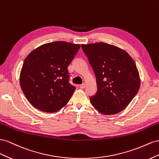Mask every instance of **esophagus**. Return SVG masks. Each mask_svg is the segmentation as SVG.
Instances as JSON below:
<instances>
[{"label":"esophagus","instance_id":"obj_1","mask_svg":"<svg viewBox=\"0 0 159 159\" xmlns=\"http://www.w3.org/2000/svg\"><path fill=\"white\" fill-rule=\"evenodd\" d=\"M80 89H84L85 87H86V84L85 83H83V84H80Z\"/></svg>","mask_w":159,"mask_h":159}]
</instances>
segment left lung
<instances>
[{"label": "left lung", "instance_id": "left-lung-1", "mask_svg": "<svg viewBox=\"0 0 159 159\" xmlns=\"http://www.w3.org/2000/svg\"><path fill=\"white\" fill-rule=\"evenodd\" d=\"M96 76L97 91L90 97L92 105L104 115H115L129 105L140 88V77L129 54L104 43L82 44Z\"/></svg>", "mask_w": 159, "mask_h": 159}]
</instances>
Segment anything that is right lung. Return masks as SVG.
<instances>
[{
	"label": "right lung",
	"instance_id": "obj_1",
	"mask_svg": "<svg viewBox=\"0 0 159 159\" xmlns=\"http://www.w3.org/2000/svg\"><path fill=\"white\" fill-rule=\"evenodd\" d=\"M80 47V44L57 41L41 45L26 57L20 84L32 105L54 112L66 105L76 89L69 82L68 66Z\"/></svg>",
	"mask_w": 159,
	"mask_h": 159
}]
</instances>
